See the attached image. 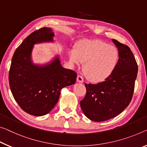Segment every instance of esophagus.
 <instances>
[{
  "mask_svg": "<svg viewBox=\"0 0 147 147\" xmlns=\"http://www.w3.org/2000/svg\"><path fill=\"white\" fill-rule=\"evenodd\" d=\"M77 81H78V83H83V79L82 77H81L80 75H78V77H77Z\"/></svg>",
  "mask_w": 147,
  "mask_h": 147,
  "instance_id": "1",
  "label": "esophagus"
}]
</instances>
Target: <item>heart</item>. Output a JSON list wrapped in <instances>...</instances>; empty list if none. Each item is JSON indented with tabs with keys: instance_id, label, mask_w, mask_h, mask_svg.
I'll use <instances>...</instances> for the list:
<instances>
[{
	"instance_id": "obj_1",
	"label": "heart",
	"mask_w": 147,
	"mask_h": 147,
	"mask_svg": "<svg viewBox=\"0 0 147 147\" xmlns=\"http://www.w3.org/2000/svg\"><path fill=\"white\" fill-rule=\"evenodd\" d=\"M69 59L76 65L84 62L83 69L87 78L93 82H100L114 71L119 52L116 47L102 40H83L69 51Z\"/></svg>"
}]
</instances>
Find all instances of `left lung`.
I'll list each match as a JSON object with an SVG mask.
<instances>
[{"mask_svg":"<svg viewBox=\"0 0 147 147\" xmlns=\"http://www.w3.org/2000/svg\"><path fill=\"white\" fill-rule=\"evenodd\" d=\"M119 52L118 64L112 73L102 82L85 84L87 93L80 102L87 118L103 121L118 116L131 100L138 67L127 45L112 39Z\"/></svg>","mask_w":147,"mask_h":147,"instance_id":"obj_1","label":"left lung"}]
</instances>
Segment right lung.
I'll return each mask as SVG.
<instances>
[{
    "mask_svg": "<svg viewBox=\"0 0 147 147\" xmlns=\"http://www.w3.org/2000/svg\"><path fill=\"white\" fill-rule=\"evenodd\" d=\"M54 37L51 28L34 31L18 47L12 59L9 73L11 91L22 109L33 116L49 114L58 102L62 89L76 81V72L62 66L60 55L45 64L33 62L35 45L54 42Z\"/></svg>",
    "mask_w": 147,
    "mask_h": 147,
    "instance_id": "obj_1",
    "label": "right lung"
}]
</instances>
